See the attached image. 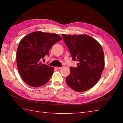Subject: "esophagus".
Here are the masks:
<instances>
[{
  "mask_svg": "<svg viewBox=\"0 0 123 123\" xmlns=\"http://www.w3.org/2000/svg\"><path fill=\"white\" fill-rule=\"evenodd\" d=\"M62 68L61 67H55V69H57V70H60Z\"/></svg>",
  "mask_w": 123,
  "mask_h": 123,
  "instance_id": "esophagus-1",
  "label": "esophagus"
}]
</instances>
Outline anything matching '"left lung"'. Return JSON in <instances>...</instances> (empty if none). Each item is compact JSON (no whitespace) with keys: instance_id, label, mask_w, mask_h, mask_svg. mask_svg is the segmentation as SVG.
Wrapping results in <instances>:
<instances>
[{"instance_id":"8db88e82","label":"left lung","mask_w":123,"mask_h":123,"mask_svg":"<svg viewBox=\"0 0 123 123\" xmlns=\"http://www.w3.org/2000/svg\"><path fill=\"white\" fill-rule=\"evenodd\" d=\"M62 36L73 61L78 62V67H70L67 84L78 92L88 90L96 84L103 71L105 58L101 46L87 35Z\"/></svg>"}]
</instances>
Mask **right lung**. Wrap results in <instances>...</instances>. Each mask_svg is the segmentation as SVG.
<instances>
[{
    "mask_svg": "<svg viewBox=\"0 0 123 123\" xmlns=\"http://www.w3.org/2000/svg\"><path fill=\"white\" fill-rule=\"evenodd\" d=\"M62 39L56 34L38 31L29 34L20 41L16 53L17 68L27 85L38 87L49 81L54 68L42 61L46 55L49 56L51 47Z\"/></svg>",
    "mask_w": 123,
    "mask_h": 123,
    "instance_id": "1",
    "label": "right lung"
}]
</instances>
